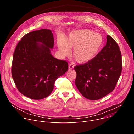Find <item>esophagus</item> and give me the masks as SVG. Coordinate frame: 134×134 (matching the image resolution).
<instances>
[{
    "label": "esophagus",
    "instance_id": "obj_1",
    "mask_svg": "<svg viewBox=\"0 0 134 134\" xmlns=\"http://www.w3.org/2000/svg\"><path fill=\"white\" fill-rule=\"evenodd\" d=\"M74 68V65L72 64H69V69H73Z\"/></svg>",
    "mask_w": 134,
    "mask_h": 134
}]
</instances>
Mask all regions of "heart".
<instances>
[{"label":"heart","mask_w":134,"mask_h":134,"mask_svg":"<svg viewBox=\"0 0 134 134\" xmlns=\"http://www.w3.org/2000/svg\"><path fill=\"white\" fill-rule=\"evenodd\" d=\"M103 43V37L89 29L74 30L63 38H58L57 45L62 57L72 55L80 63L90 62L98 54Z\"/></svg>","instance_id":"1"}]
</instances>
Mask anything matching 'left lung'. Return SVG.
Returning <instances> with one entry per match:
<instances>
[{"label": "left lung", "instance_id": "left-lung-1", "mask_svg": "<svg viewBox=\"0 0 134 134\" xmlns=\"http://www.w3.org/2000/svg\"><path fill=\"white\" fill-rule=\"evenodd\" d=\"M121 53L114 39L107 35L106 45L93 60L74 67L75 85L80 93L97 100L111 92L121 75Z\"/></svg>", "mask_w": 134, "mask_h": 134}]
</instances>
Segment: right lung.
<instances>
[{"instance_id": "add662e5", "label": "right lung", "mask_w": 134, "mask_h": 134, "mask_svg": "<svg viewBox=\"0 0 134 134\" xmlns=\"http://www.w3.org/2000/svg\"><path fill=\"white\" fill-rule=\"evenodd\" d=\"M52 31L42 29L25 35L15 49L12 75L19 92L33 99L49 96L56 80L68 70L66 61L54 57Z\"/></svg>"}]
</instances>
